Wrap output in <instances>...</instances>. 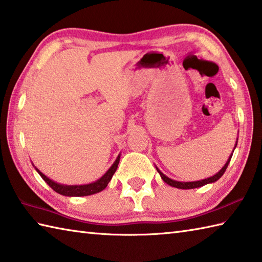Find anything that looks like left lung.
<instances>
[{
	"instance_id": "8db88e82",
	"label": "left lung",
	"mask_w": 262,
	"mask_h": 262,
	"mask_svg": "<svg viewBox=\"0 0 262 262\" xmlns=\"http://www.w3.org/2000/svg\"><path fill=\"white\" fill-rule=\"evenodd\" d=\"M237 141H238V137H237V140H236V143H235L234 150H235V148H236ZM234 150H233V152H234ZM232 156H233V153L229 156V158L227 159L226 163H225L224 167H223L222 169H220V170H219L217 173H214V175L211 176V177L201 179V181H194V182H179V181H175V179H171V178L167 177V176L165 175V173H163L157 166H156V168H157V171L159 172V175L161 176L162 181L165 182V183H167L168 185H170V186H172V187H176V188H181V189L198 188V187H201V186L207 185V184H212V183H214V182H217L218 179L224 175V172L226 171V169H227V167H228V163H229V161H230V159H232Z\"/></svg>"
}]
</instances>
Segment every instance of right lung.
<instances>
[{
  "label": "right lung",
  "mask_w": 262,
  "mask_h": 262,
  "mask_svg": "<svg viewBox=\"0 0 262 262\" xmlns=\"http://www.w3.org/2000/svg\"><path fill=\"white\" fill-rule=\"evenodd\" d=\"M119 161H120V155H118L115 162L112 163V166L109 169H107L103 176L95 182H92L90 184H83V185H66V184L56 183L46 175H44L42 171L38 170V169L34 166V163L33 166L36 169V171L39 173V176L44 179L45 183L48 184V185L56 193H59L61 195H64V196H87V195H92V194H96L101 191H103V189L107 186V184H109V182L111 181L112 176L115 175L118 165H119Z\"/></svg>",
  "instance_id": "1"
}]
</instances>
